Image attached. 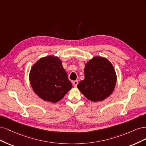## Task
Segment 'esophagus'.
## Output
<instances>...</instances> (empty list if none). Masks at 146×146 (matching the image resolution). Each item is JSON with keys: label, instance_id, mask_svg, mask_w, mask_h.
Instances as JSON below:
<instances>
[{"label": "esophagus", "instance_id": "obj_1", "mask_svg": "<svg viewBox=\"0 0 146 146\" xmlns=\"http://www.w3.org/2000/svg\"><path fill=\"white\" fill-rule=\"evenodd\" d=\"M72 84H73V85L74 86V87H76L77 86V85H78V81H73L72 82Z\"/></svg>", "mask_w": 146, "mask_h": 146}]
</instances>
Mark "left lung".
<instances>
[{
  "label": "left lung",
  "instance_id": "8db88e82",
  "mask_svg": "<svg viewBox=\"0 0 146 146\" xmlns=\"http://www.w3.org/2000/svg\"><path fill=\"white\" fill-rule=\"evenodd\" d=\"M85 78L78 88L88 100L101 101L113 92L116 83L115 70L110 61L96 56L89 60L84 68Z\"/></svg>",
  "mask_w": 146,
  "mask_h": 146
}]
</instances>
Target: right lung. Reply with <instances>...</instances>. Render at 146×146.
<instances>
[{
    "label": "right lung",
    "instance_id": "add662e5",
    "mask_svg": "<svg viewBox=\"0 0 146 146\" xmlns=\"http://www.w3.org/2000/svg\"><path fill=\"white\" fill-rule=\"evenodd\" d=\"M29 78L36 95L53 103L62 100L72 88L61 60L53 56L37 60L31 68Z\"/></svg>",
    "mask_w": 146,
    "mask_h": 146
}]
</instances>
